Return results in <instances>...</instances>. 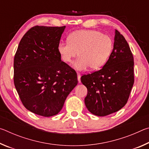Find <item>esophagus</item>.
I'll return each instance as SVG.
<instances>
[{
    "instance_id": "1",
    "label": "esophagus",
    "mask_w": 149,
    "mask_h": 149,
    "mask_svg": "<svg viewBox=\"0 0 149 149\" xmlns=\"http://www.w3.org/2000/svg\"><path fill=\"white\" fill-rule=\"evenodd\" d=\"M77 79H78V82L81 83V74L80 73H77Z\"/></svg>"
}]
</instances>
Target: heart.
I'll list each match as a JSON object with an SVG mask.
<instances>
[{"mask_svg": "<svg viewBox=\"0 0 149 149\" xmlns=\"http://www.w3.org/2000/svg\"><path fill=\"white\" fill-rule=\"evenodd\" d=\"M113 49V41L110 36L93 29L78 30L72 33L68 42H60L57 50L63 62H72L77 56L74 64L77 70H99L104 65Z\"/></svg>", "mask_w": 149, "mask_h": 149, "instance_id": "obj_1", "label": "heart"}]
</instances>
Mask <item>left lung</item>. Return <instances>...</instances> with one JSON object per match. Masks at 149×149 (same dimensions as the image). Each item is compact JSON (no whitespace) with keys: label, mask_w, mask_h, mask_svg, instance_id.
Listing matches in <instances>:
<instances>
[{"label":"left lung","mask_w":149,"mask_h":149,"mask_svg":"<svg viewBox=\"0 0 149 149\" xmlns=\"http://www.w3.org/2000/svg\"><path fill=\"white\" fill-rule=\"evenodd\" d=\"M133 65L129 45L116 29L114 48L107 63L102 69L81 77L87 89L85 104L91 113L105 116L124 107L134 84Z\"/></svg>","instance_id":"8db88e82"}]
</instances>
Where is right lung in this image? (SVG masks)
Segmentation results:
<instances>
[{
	"mask_svg": "<svg viewBox=\"0 0 149 149\" xmlns=\"http://www.w3.org/2000/svg\"><path fill=\"white\" fill-rule=\"evenodd\" d=\"M65 26H36L20 41L14 60V82L22 104L35 114L56 115L76 86V72L58 52Z\"/></svg>",
	"mask_w": 149,
	"mask_h": 149,
	"instance_id": "add662e5",
	"label": "right lung"
}]
</instances>
